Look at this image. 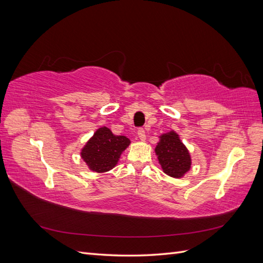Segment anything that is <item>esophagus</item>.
<instances>
[{
	"mask_svg": "<svg viewBox=\"0 0 263 263\" xmlns=\"http://www.w3.org/2000/svg\"><path fill=\"white\" fill-rule=\"evenodd\" d=\"M137 134H138V137H139V139H140L141 141H145V140H146V133H145L144 129L139 128L138 132H137Z\"/></svg>",
	"mask_w": 263,
	"mask_h": 263,
	"instance_id": "34e87169",
	"label": "esophagus"
}]
</instances>
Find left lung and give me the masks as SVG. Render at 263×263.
Wrapping results in <instances>:
<instances>
[{"label":"left lung","mask_w":263,"mask_h":263,"mask_svg":"<svg viewBox=\"0 0 263 263\" xmlns=\"http://www.w3.org/2000/svg\"><path fill=\"white\" fill-rule=\"evenodd\" d=\"M159 163L164 173L172 178H181L191 168V157L177 133L169 132L160 136L155 149Z\"/></svg>","instance_id":"obj_1"}]
</instances>
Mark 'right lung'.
Returning a JSON list of instances; mask_svg holds the SVG:
<instances>
[{"label":"right lung","mask_w":263,"mask_h":263,"mask_svg":"<svg viewBox=\"0 0 263 263\" xmlns=\"http://www.w3.org/2000/svg\"><path fill=\"white\" fill-rule=\"evenodd\" d=\"M130 140L125 136H116L107 127H101L81 150V157L90 170L106 172L117 164L123 151Z\"/></svg>","instance_id":"1"}]
</instances>
